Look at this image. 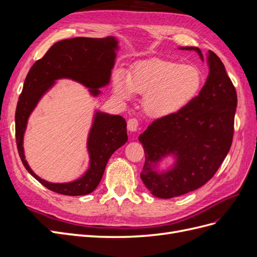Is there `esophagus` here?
I'll list each match as a JSON object with an SVG mask.
<instances>
[{
    "label": "esophagus",
    "instance_id": "obj_1",
    "mask_svg": "<svg viewBox=\"0 0 257 257\" xmlns=\"http://www.w3.org/2000/svg\"><path fill=\"white\" fill-rule=\"evenodd\" d=\"M138 120L136 118H131L127 120V130L131 132H136L138 128Z\"/></svg>",
    "mask_w": 257,
    "mask_h": 257
}]
</instances>
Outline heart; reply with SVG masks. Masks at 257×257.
Here are the masks:
<instances>
[{
	"label": "heart",
	"instance_id": "b5f03b06",
	"mask_svg": "<svg viewBox=\"0 0 257 257\" xmlns=\"http://www.w3.org/2000/svg\"><path fill=\"white\" fill-rule=\"evenodd\" d=\"M203 76L192 65L155 59L137 65L126 81L115 77L116 95L128 99L131 93L144 95V108L153 118H167L181 111L197 96Z\"/></svg>",
	"mask_w": 257,
	"mask_h": 257
}]
</instances>
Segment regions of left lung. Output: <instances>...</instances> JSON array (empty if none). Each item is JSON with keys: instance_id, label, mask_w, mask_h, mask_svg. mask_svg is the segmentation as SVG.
<instances>
[{"instance_id": "1", "label": "left lung", "mask_w": 257, "mask_h": 257, "mask_svg": "<svg viewBox=\"0 0 257 257\" xmlns=\"http://www.w3.org/2000/svg\"><path fill=\"white\" fill-rule=\"evenodd\" d=\"M181 49L195 50L197 47ZM209 74L199 94L178 113L154 120L139 136L145 151L141 178L154 196L173 198L197 190L211 179L230 149L237 107L236 89L221 59L209 50ZM174 154L175 166L155 169L162 157Z\"/></svg>"}]
</instances>
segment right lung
<instances>
[{
  "mask_svg": "<svg viewBox=\"0 0 257 257\" xmlns=\"http://www.w3.org/2000/svg\"><path fill=\"white\" fill-rule=\"evenodd\" d=\"M116 49L118 42L111 36L75 37L60 41L35 62L26 77L15 114L17 149L28 172L52 192L79 196L94 191L111 154L127 141L126 121L121 115L97 111L88 138L90 167L87 173L73 182L51 183L36 176L26 161L22 145L29 116L38 100L60 78L78 81L90 88L91 94L98 95V88L104 87L110 80Z\"/></svg>",
  "mask_w": 257,
  "mask_h": 257,
  "instance_id": "right-lung-1",
  "label": "right lung"
}]
</instances>
